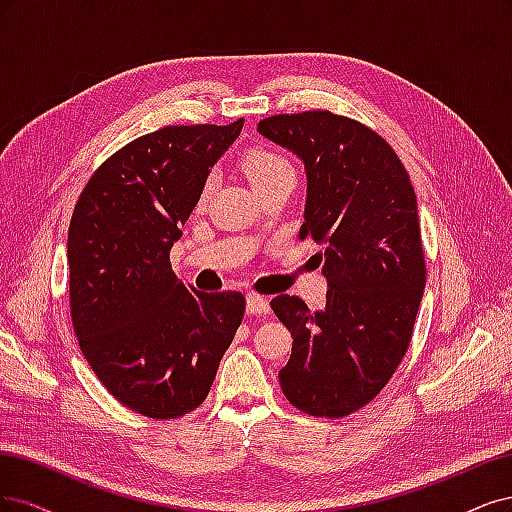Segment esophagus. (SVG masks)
I'll list each match as a JSON object with an SVG mask.
<instances>
[{
  "label": "esophagus",
  "instance_id": "34e87169",
  "mask_svg": "<svg viewBox=\"0 0 512 512\" xmlns=\"http://www.w3.org/2000/svg\"><path fill=\"white\" fill-rule=\"evenodd\" d=\"M246 312H249V315H268L270 302L257 293H249L246 295Z\"/></svg>",
  "mask_w": 512,
  "mask_h": 512
}]
</instances>
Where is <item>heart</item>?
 <instances>
[{"mask_svg":"<svg viewBox=\"0 0 512 512\" xmlns=\"http://www.w3.org/2000/svg\"><path fill=\"white\" fill-rule=\"evenodd\" d=\"M242 170L246 174V178L251 180V185L255 187V191L263 189L266 185H270L272 180H276L280 174L291 172V163L278 153L272 151H263V148H255V151L246 153L244 161H242ZM212 193V180H206V185L200 191V204H204Z\"/></svg>","mask_w":512,"mask_h":512,"instance_id":"obj_1","label":"heart"}]
</instances>
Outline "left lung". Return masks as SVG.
<instances>
[{"instance_id": "obj_1", "label": "left lung", "mask_w": 512, "mask_h": 512, "mask_svg": "<svg viewBox=\"0 0 512 512\" xmlns=\"http://www.w3.org/2000/svg\"><path fill=\"white\" fill-rule=\"evenodd\" d=\"M259 134L304 163L300 236L323 246L321 312L276 295L293 336L278 372L285 398L312 417H344L376 398L408 349L425 289L417 195L393 148L327 110L276 114Z\"/></svg>"}]
</instances>
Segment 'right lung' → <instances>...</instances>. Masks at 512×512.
<instances>
[{"instance_id":"add662e5","label":"right lung","mask_w":512,"mask_h":512,"mask_svg":"<svg viewBox=\"0 0 512 512\" xmlns=\"http://www.w3.org/2000/svg\"><path fill=\"white\" fill-rule=\"evenodd\" d=\"M242 123L163 127L129 142L74 208L68 263L80 351L114 398L144 417L176 419L200 406L242 323V293H202L170 266Z\"/></svg>"}]
</instances>
